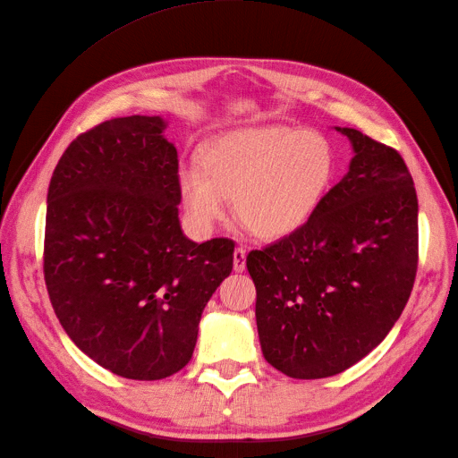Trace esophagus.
<instances>
[{
	"instance_id": "34e87169",
	"label": "esophagus",
	"mask_w": 458,
	"mask_h": 458,
	"mask_svg": "<svg viewBox=\"0 0 458 458\" xmlns=\"http://www.w3.org/2000/svg\"><path fill=\"white\" fill-rule=\"evenodd\" d=\"M233 269L237 273H242L246 269V250L242 246L234 248V254H233Z\"/></svg>"
}]
</instances>
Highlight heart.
<instances>
[{
    "label": "heart",
    "mask_w": 458,
    "mask_h": 458,
    "mask_svg": "<svg viewBox=\"0 0 458 458\" xmlns=\"http://www.w3.org/2000/svg\"><path fill=\"white\" fill-rule=\"evenodd\" d=\"M335 177V150L323 133L281 123L248 126L219 135L200 165L177 174L189 224L210 233L229 212L263 239H281L315 216Z\"/></svg>",
    "instance_id": "b5f03b06"
}]
</instances>
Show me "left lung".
<instances>
[{"label": "left lung", "instance_id": "1", "mask_svg": "<svg viewBox=\"0 0 458 458\" xmlns=\"http://www.w3.org/2000/svg\"><path fill=\"white\" fill-rule=\"evenodd\" d=\"M348 174L306 225L252 250L256 325L266 361L290 378H327L387 336L419 261V200L399 152L353 128Z\"/></svg>", "mask_w": 458, "mask_h": 458}]
</instances>
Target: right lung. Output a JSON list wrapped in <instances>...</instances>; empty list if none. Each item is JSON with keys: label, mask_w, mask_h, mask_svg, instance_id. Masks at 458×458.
<instances>
[{"label": "right lung", "mask_w": 458, "mask_h": 458, "mask_svg": "<svg viewBox=\"0 0 458 458\" xmlns=\"http://www.w3.org/2000/svg\"><path fill=\"white\" fill-rule=\"evenodd\" d=\"M168 120L126 116L68 145L47 191L44 273L63 328L89 359L160 380L192 357L234 244L187 239Z\"/></svg>", "instance_id": "add662e5"}]
</instances>
